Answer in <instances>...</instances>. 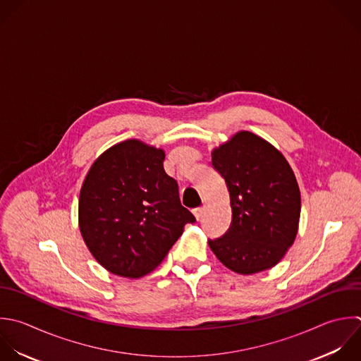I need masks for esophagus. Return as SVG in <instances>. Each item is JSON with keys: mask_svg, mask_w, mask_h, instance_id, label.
Returning <instances> with one entry per match:
<instances>
[{"mask_svg": "<svg viewBox=\"0 0 361 361\" xmlns=\"http://www.w3.org/2000/svg\"><path fill=\"white\" fill-rule=\"evenodd\" d=\"M193 214L196 217V220H200L202 219V214H203V209L202 207H197V209H193Z\"/></svg>", "mask_w": 361, "mask_h": 361, "instance_id": "34e87169", "label": "esophagus"}]
</instances>
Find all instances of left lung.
<instances>
[{
  "instance_id": "left-lung-1",
  "label": "left lung",
  "mask_w": 361,
  "mask_h": 361,
  "mask_svg": "<svg viewBox=\"0 0 361 361\" xmlns=\"http://www.w3.org/2000/svg\"><path fill=\"white\" fill-rule=\"evenodd\" d=\"M230 195L231 223L209 247L228 269L251 275L276 265L298 234L300 192L285 157L250 131L212 151Z\"/></svg>"
}]
</instances>
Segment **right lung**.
<instances>
[{"instance_id":"add662e5","label":"right lung","mask_w":361,"mask_h":361,"mask_svg":"<svg viewBox=\"0 0 361 361\" xmlns=\"http://www.w3.org/2000/svg\"><path fill=\"white\" fill-rule=\"evenodd\" d=\"M165 152L140 140L104 151L80 189L79 228L100 265L140 278L157 268L195 216L164 169Z\"/></svg>"}]
</instances>
